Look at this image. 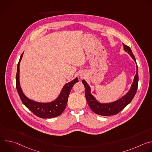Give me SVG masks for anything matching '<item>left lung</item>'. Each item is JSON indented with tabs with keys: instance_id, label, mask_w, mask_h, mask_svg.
Masks as SVG:
<instances>
[{
	"instance_id": "1",
	"label": "left lung",
	"mask_w": 152,
	"mask_h": 152,
	"mask_svg": "<svg viewBox=\"0 0 152 152\" xmlns=\"http://www.w3.org/2000/svg\"><path fill=\"white\" fill-rule=\"evenodd\" d=\"M124 46V49L126 52H127L128 53L131 55V56L133 58V59L136 62L135 58L131 49L128 46L123 45ZM82 83L85 86V97L87 101V103L91 109V110L96 114L103 115V116H110L114 115L118 113H120L121 110L129 104L134 99L138 88V69L137 64V73L134 77V82L131 86V88L129 91L127 93L126 95L123 96L120 99L110 103L102 104L98 102L96 99L92 96L90 93V87L86 82L83 80L82 81Z\"/></svg>"
}]
</instances>
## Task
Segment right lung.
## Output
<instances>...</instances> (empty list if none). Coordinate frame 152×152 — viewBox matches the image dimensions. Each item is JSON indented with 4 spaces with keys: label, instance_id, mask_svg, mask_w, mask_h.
Returning a JSON list of instances; mask_svg holds the SVG:
<instances>
[{
    "label": "right lung",
    "instance_id": "obj_1",
    "mask_svg": "<svg viewBox=\"0 0 152 152\" xmlns=\"http://www.w3.org/2000/svg\"><path fill=\"white\" fill-rule=\"evenodd\" d=\"M22 56L23 53L21 54L18 61L16 74V88L21 102L28 109L38 117L42 118H50L61 115L66 107L69 95L73 86L78 82V79L76 77L73 80L65 85L59 96L56 100L52 102L41 103L31 100L23 93L19 83V66Z\"/></svg>",
    "mask_w": 152,
    "mask_h": 152
}]
</instances>
